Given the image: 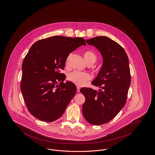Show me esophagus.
Here are the masks:
<instances>
[{
	"instance_id": "obj_1",
	"label": "esophagus",
	"mask_w": 155,
	"mask_h": 155,
	"mask_svg": "<svg viewBox=\"0 0 155 155\" xmlns=\"http://www.w3.org/2000/svg\"><path fill=\"white\" fill-rule=\"evenodd\" d=\"M80 87H79V86H77V92H80Z\"/></svg>"
}]
</instances>
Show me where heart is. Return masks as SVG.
I'll return each instance as SVG.
<instances>
[{
	"label": "heart",
	"mask_w": 155,
	"mask_h": 155,
	"mask_svg": "<svg viewBox=\"0 0 155 155\" xmlns=\"http://www.w3.org/2000/svg\"><path fill=\"white\" fill-rule=\"evenodd\" d=\"M84 57L87 63L92 62L94 64L97 59V55L92 51L85 52L84 54ZM68 79L69 81L78 86H83L91 79V76L87 73L74 71L68 74Z\"/></svg>",
	"instance_id": "1"
}]
</instances>
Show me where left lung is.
I'll list each match as a JSON object with an SVG mask.
<instances>
[{"label": "left lung", "instance_id": "1", "mask_svg": "<svg viewBox=\"0 0 155 155\" xmlns=\"http://www.w3.org/2000/svg\"><path fill=\"white\" fill-rule=\"evenodd\" d=\"M86 41L100 51L103 63L92 82L101 89L80 90L85 97L82 113L89 124L101 125L113 119L126 103L131 82L129 59L124 48L107 37L97 36Z\"/></svg>", "mask_w": 155, "mask_h": 155}]
</instances>
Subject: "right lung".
<instances>
[{"instance_id": "right-lung-1", "label": "right lung", "mask_w": 155, "mask_h": 155, "mask_svg": "<svg viewBox=\"0 0 155 155\" xmlns=\"http://www.w3.org/2000/svg\"><path fill=\"white\" fill-rule=\"evenodd\" d=\"M86 45L82 38L54 36L35 42L22 63L21 89L25 104L36 118L51 122L61 117L76 93V85L63 83L70 53Z\"/></svg>"}]
</instances>
